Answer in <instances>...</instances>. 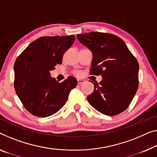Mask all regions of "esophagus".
Masks as SVG:
<instances>
[{
	"label": "esophagus",
	"instance_id": "34e87169",
	"mask_svg": "<svg viewBox=\"0 0 157 157\" xmlns=\"http://www.w3.org/2000/svg\"><path fill=\"white\" fill-rule=\"evenodd\" d=\"M84 82H85V80H84V79H78V83L79 84V85H81V84H82Z\"/></svg>",
	"mask_w": 157,
	"mask_h": 157
}]
</instances>
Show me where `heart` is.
<instances>
[{
    "instance_id": "obj_1",
    "label": "heart",
    "mask_w": 157,
    "mask_h": 157,
    "mask_svg": "<svg viewBox=\"0 0 157 157\" xmlns=\"http://www.w3.org/2000/svg\"><path fill=\"white\" fill-rule=\"evenodd\" d=\"M75 74H76V75H79V72H75Z\"/></svg>"
}]
</instances>
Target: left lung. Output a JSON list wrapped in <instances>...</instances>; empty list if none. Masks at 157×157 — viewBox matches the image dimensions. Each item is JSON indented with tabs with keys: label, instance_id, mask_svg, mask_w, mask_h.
Wrapping results in <instances>:
<instances>
[{
	"label": "left lung",
	"instance_id": "obj_1",
	"mask_svg": "<svg viewBox=\"0 0 157 157\" xmlns=\"http://www.w3.org/2000/svg\"><path fill=\"white\" fill-rule=\"evenodd\" d=\"M92 53L91 74L101 75L87 97L90 104L104 115L115 116L128 108L138 88L139 64L125 42L116 35L101 32L78 34Z\"/></svg>",
	"mask_w": 157,
	"mask_h": 157
}]
</instances>
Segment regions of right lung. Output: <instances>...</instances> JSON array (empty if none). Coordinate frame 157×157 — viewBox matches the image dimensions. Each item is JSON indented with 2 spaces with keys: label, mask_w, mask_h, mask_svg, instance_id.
<instances>
[{
  "label": "right lung",
  "mask_w": 157,
  "mask_h": 157,
  "mask_svg": "<svg viewBox=\"0 0 157 157\" xmlns=\"http://www.w3.org/2000/svg\"><path fill=\"white\" fill-rule=\"evenodd\" d=\"M74 35L42 36L32 41L14 64V86L28 111L39 117L53 115L64 106L69 93L78 85L72 76L58 82L50 72L74 43Z\"/></svg>",
  "instance_id": "obj_1"
}]
</instances>
